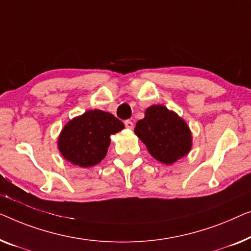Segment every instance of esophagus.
Instances as JSON below:
<instances>
[{
	"label": "esophagus",
	"mask_w": 251,
	"mask_h": 251,
	"mask_svg": "<svg viewBox=\"0 0 251 251\" xmlns=\"http://www.w3.org/2000/svg\"><path fill=\"white\" fill-rule=\"evenodd\" d=\"M124 124H125V126H126V128H128V129H132L133 126H134L133 122L129 121V119H127V121H125Z\"/></svg>",
	"instance_id": "esophagus-1"
}]
</instances>
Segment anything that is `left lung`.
Returning a JSON list of instances; mask_svg holds the SVG:
<instances>
[{
    "label": "left lung",
    "mask_w": 251,
    "mask_h": 251,
    "mask_svg": "<svg viewBox=\"0 0 251 251\" xmlns=\"http://www.w3.org/2000/svg\"><path fill=\"white\" fill-rule=\"evenodd\" d=\"M134 133L146 144L151 156L166 165L186 156L192 147L188 124L161 104L147 109L144 118L136 123Z\"/></svg>",
    "instance_id": "obj_1"
}]
</instances>
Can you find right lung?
I'll list each match as a JSON object with an SVG mask.
<instances>
[{"instance_id": "obj_1", "label": "right lung", "mask_w": 251, "mask_h": 251, "mask_svg": "<svg viewBox=\"0 0 251 251\" xmlns=\"http://www.w3.org/2000/svg\"><path fill=\"white\" fill-rule=\"evenodd\" d=\"M124 128L123 122L102 110H89L67 123L61 130L58 147L65 159L79 167L100 162L110 146V135Z\"/></svg>"}]
</instances>
